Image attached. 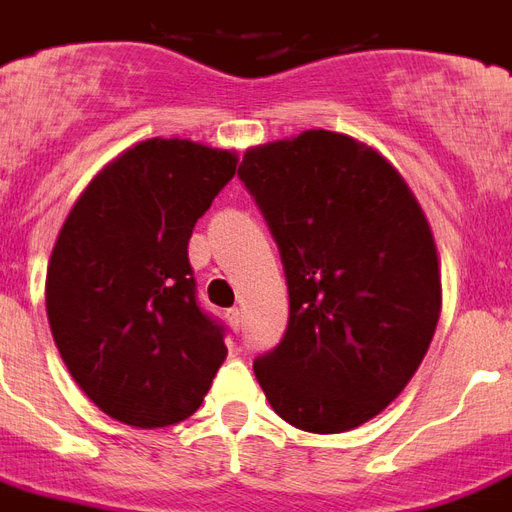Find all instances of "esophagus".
Here are the masks:
<instances>
[{
    "instance_id": "esophagus-1",
    "label": "esophagus",
    "mask_w": 512,
    "mask_h": 512,
    "mask_svg": "<svg viewBox=\"0 0 512 512\" xmlns=\"http://www.w3.org/2000/svg\"><path fill=\"white\" fill-rule=\"evenodd\" d=\"M227 320H229V326L235 328V331H240V328H243V312L237 310V307L227 310Z\"/></svg>"
}]
</instances>
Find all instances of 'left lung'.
Listing matches in <instances>:
<instances>
[{
    "label": "left lung",
    "mask_w": 512,
    "mask_h": 512,
    "mask_svg": "<svg viewBox=\"0 0 512 512\" xmlns=\"http://www.w3.org/2000/svg\"><path fill=\"white\" fill-rule=\"evenodd\" d=\"M237 176L288 283V328L253 363L261 390L299 430H355L398 398L433 342L441 269L425 213L382 154L331 130L253 146Z\"/></svg>",
    "instance_id": "obj_1"
}]
</instances>
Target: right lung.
<instances>
[{
    "instance_id": "right-lung-1",
    "label": "right lung",
    "mask_w": 512,
    "mask_h": 512,
    "mask_svg": "<svg viewBox=\"0 0 512 512\" xmlns=\"http://www.w3.org/2000/svg\"><path fill=\"white\" fill-rule=\"evenodd\" d=\"M235 168L227 149L149 138L109 162L63 221L47 320L74 382L117 422L152 430L192 417L227 358L186 248Z\"/></svg>"
}]
</instances>
